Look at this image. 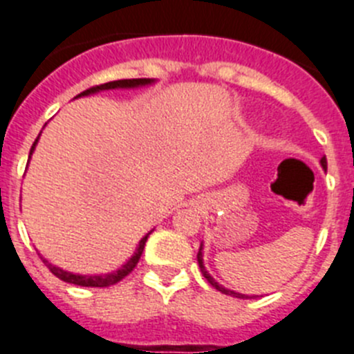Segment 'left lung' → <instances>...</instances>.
Wrapping results in <instances>:
<instances>
[{
    "label": "left lung",
    "mask_w": 354,
    "mask_h": 354,
    "mask_svg": "<svg viewBox=\"0 0 354 354\" xmlns=\"http://www.w3.org/2000/svg\"><path fill=\"white\" fill-rule=\"evenodd\" d=\"M321 167H323L324 171H326V157H321ZM197 263H199V268H201V273H203V275H205V279L208 280L209 284L213 286V288L216 289V291H221V292H224V295H229V296H236V298H248L247 295H241V292H236V291H231V289H225L224 286H221L218 284V282H216L215 279H213L212 275H209L208 272H206V268H205V263H203V243H201V247H199V252H197Z\"/></svg>",
    "instance_id": "obj_1"
}]
</instances>
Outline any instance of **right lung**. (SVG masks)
I'll return each mask as SVG.
<instances>
[{
  "label": "right lung",
  "instance_id": "right-lung-1",
  "mask_svg": "<svg viewBox=\"0 0 354 354\" xmlns=\"http://www.w3.org/2000/svg\"><path fill=\"white\" fill-rule=\"evenodd\" d=\"M153 82H155V79H122V81H111V82H106V84L93 86V88H90V90H86V91H82V93H79L75 98L88 97V95L98 93V91L118 90V88H120V90L142 88V86H149V84H153ZM38 138H40V136H38ZM38 138L35 139L33 146H31V149H30V158H31V155H33L35 146H37V142H38ZM149 234H151V231L141 238V241H139V245H138V248H136L133 256L130 257L125 264H123L122 268H118L116 272L104 273V275H79V273L66 272V270H62V268H58V266H54V264L49 263L46 257H42V256L40 257H42V261L46 263L47 268H49L54 275L58 277V279H62L63 282H68V284H75V286H82V288H107V286H113V284H116V282H120L122 279H125V277L129 275L133 268H136V264H138L139 259H141V254H142V250H145L146 240H148Z\"/></svg>",
  "mask_w": 354,
  "mask_h": 354
}]
</instances>
